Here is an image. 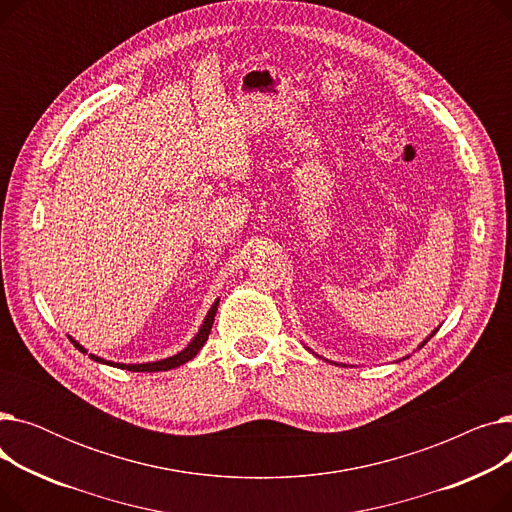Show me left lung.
<instances>
[{"label": "left lung", "mask_w": 512, "mask_h": 512, "mask_svg": "<svg viewBox=\"0 0 512 512\" xmlns=\"http://www.w3.org/2000/svg\"><path fill=\"white\" fill-rule=\"evenodd\" d=\"M432 336H434V334H432ZM427 340H429V338H427ZM427 340H425V342H427ZM425 342H423V344H425ZM423 344H421V346H423Z\"/></svg>", "instance_id": "obj_1"}]
</instances>
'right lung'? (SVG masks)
<instances>
[{"instance_id":"right-lung-1","label":"right lung","mask_w":512,"mask_h":512,"mask_svg":"<svg viewBox=\"0 0 512 512\" xmlns=\"http://www.w3.org/2000/svg\"><path fill=\"white\" fill-rule=\"evenodd\" d=\"M218 303L220 301H215L213 305H211V309H209V313H207V317H205V321H203V326H201V330H199V334L193 338V342L188 344L184 351H180L178 355H174V357H168V359H161V361H155V363H139V365H124V363H112V361H103L101 357H95V355H89L93 361H99V363H107V365H114V367H120V369H128V371H168V369H174V367H178V365H184L186 361H191L201 348H203V344L207 342V338H209V332H211V326H213V317H215V311H218ZM72 340V338H70ZM74 342V346L78 348V351H83V353H87L83 346H80L76 340H72Z\"/></svg>"}]
</instances>
